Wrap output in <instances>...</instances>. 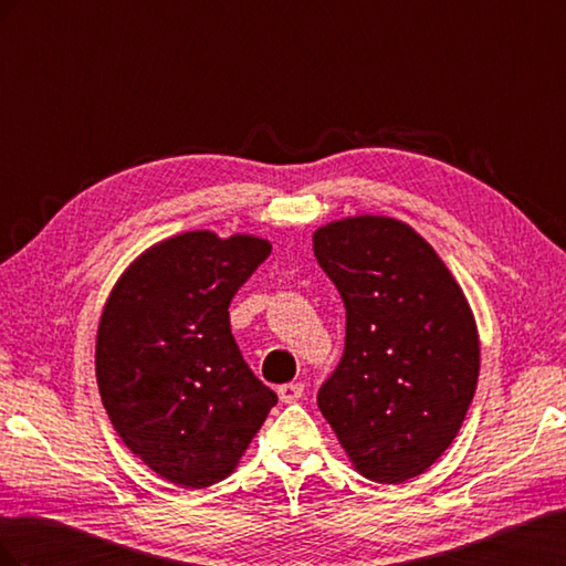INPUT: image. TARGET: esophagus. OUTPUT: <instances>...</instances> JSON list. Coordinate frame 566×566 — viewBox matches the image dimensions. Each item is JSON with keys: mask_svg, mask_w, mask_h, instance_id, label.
Listing matches in <instances>:
<instances>
[{"mask_svg": "<svg viewBox=\"0 0 566 566\" xmlns=\"http://www.w3.org/2000/svg\"><path fill=\"white\" fill-rule=\"evenodd\" d=\"M304 394V385L302 382H287V385H281L279 387V399L283 403H295L302 399Z\"/></svg>", "mask_w": 566, "mask_h": 566, "instance_id": "34e87169", "label": "esophagus"}]
</instances>
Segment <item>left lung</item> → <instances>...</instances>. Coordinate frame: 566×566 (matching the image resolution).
Listing matches in <instances>:
<instances>
[{
	"label": "left lung",
	"instance_id": "obj_1",
	"mask_svg": "<svg viewBox=\"0 0 566 566\" xmlns=\"http://www.w3.org/2000/svg\"><path fill=\"white\" fill-rule=\"evenodd\" d=\"M347 310L345 354L318 408L354 468L380 484L422 474L451 447L479 378L470 304L403 221L349 217L314 233Z\"/></svg>",
	"mask_w": 566,
	"mask_h": 566
}]
</instances>
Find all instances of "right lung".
<instances>
[{
	"instance_id": "add662e5",
	"label": "right lung",
	"mask_w": 566,
	"mask_h": 566,
	"mask_svg": "<svg viewBox=\"0 0 566 566\" xmlns=\"http://www.w3.org/2000/svg\"><path fill=\"white\" fill-rule=\"evenodd\" d=\"M269 252L254 235H175L123 273L101 314V401L125 447L177 486L229 476L279 403L229 321L238 287Z\"/></svg>"
}]
</instances>
